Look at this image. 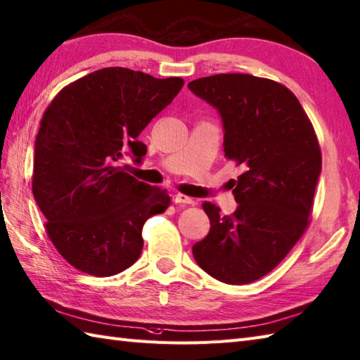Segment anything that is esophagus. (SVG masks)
Returning a JSON list of instances; mask_svg holds the SVG:
<instances>
[{"instance_id": "1", "label": "esophagus", "mask_w": 360, "mask_h": 360, "mask_svg": "<svg viewBox=\"0 0 360 360\" xmlns=\"http://www.w3.org/2000/svg\"><path fill=\"white\" fill-rule=\"evenodd\" d=\"M174 202L178 204H193V200L184 193H176L174 195Z\"/></svg>"}]
</instances>
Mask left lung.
<instances>
[{
    "label": "left lung",
    "instance_id": "1",
    "mask_svg": "<svg viewBox=\"0 0 360 360\" xmlns=\"http://www.w3.org/2000/svg\"><path fill=\"white\" fill-rule=\"evenodd\" d=\"M188 89L220 112L224 158L243 170L232 190L234 214L202 202L210 231L193 245V257L221 283H255L309 226L321 172L319 139L298 98L276 81L221 73L188 82Z\"/></svg>",
    "mask_w": 360,
    "mask_h": 360
}]
</instances>
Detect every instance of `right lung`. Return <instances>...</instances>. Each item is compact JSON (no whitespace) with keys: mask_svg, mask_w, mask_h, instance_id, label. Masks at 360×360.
Wrapping results in <instances>:
<instances>
[{"mask_svg":"<svg viewBox=\"0 0 360 360\" xmlns=\"http://www.w3.org/2000/svg\"><path fill=\"white\" fill-rule=\"evenodd\" d=\"M182 86V77L109 67L49 103L35 139L32 193L49 240L76 270L105 278L129 269L145 221L170 206L167 190L132 178L122 160L145 156L140 132Z\"/></svg>","mask_w":360,"mask_h":360,"instance_id":"obj_1","label":"right lung"}]
</instances>
